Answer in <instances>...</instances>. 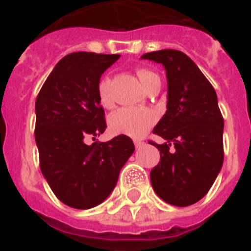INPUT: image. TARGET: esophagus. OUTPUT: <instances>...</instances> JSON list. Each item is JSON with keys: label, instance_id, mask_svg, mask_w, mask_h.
<instances>
[{"label": "esophagus", "instance_id": "34e87169", "mask_svg": "<svg viewBox=\"0 0 251 251\" xmlns=\"http://www.w3.org/2000/svg\"><path fill=\"white\" fill-rule=\"evenodd\" d=\"M134 145H135V149L139 150V149H142L143 146H145V142H142V141H134Z\"/></svg>", "mask_w": 251, "mask_h": 251}]
</instances>
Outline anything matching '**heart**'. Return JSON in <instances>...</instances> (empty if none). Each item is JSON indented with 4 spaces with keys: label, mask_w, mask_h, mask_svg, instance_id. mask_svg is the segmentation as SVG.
<instances>
[{
    "label": "heart",
    "mask_w": 251,
    "mask_h": 251,
    "mask_svg": "<svg viewBox=\"0 0 251 251\" xmlns=\"http://www.w3.org/2000/svg\"><path fill=\"white\" fill-rule=\"evenodd\" d=\"M137 75L142 86L146 87L149 82L156 78V74L146 69H139ZM98 96L100 104L105 108L112 106V98L109 92V78H102L98 87ZM155 113L145 108H121L109 117V130L117 135H127L131 138H142L150 127L155 124Z\"/></svg>",
    "instance_id": "1"
}]
</instances>
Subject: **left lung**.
Wrapping results in <instances>:
<instances>
[{"instance_id": "8db88e82", "label": "left lung", "mask_w": 251, "mask_h": 251, "mask_svg": "<svg viewBox=\"0 0 251 251\" xmlns=\"http://www.w3.org/2000/svg\"><path fill=\"white\" fill-rule=\"evenodd\" d=\"M142 60L161 64L168 83L167 112L153 133L160 161L150 173L153 191L177 207L194 204L208 193L223 167V130L214 87L190 57L175 49L146 53Z\"/></svg>"}]
</instances>
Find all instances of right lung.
<instances>
[{
    "label": "right lung",
    "mask_w": 251,
    "mask_h": 251,
    "mask_svg": "<svg viewBox=\"0 0 251 251\" xmlns=\"http://www.w3.org/2000/svg\"><path fill=\"white\" fill-rule=\"evenodd\" d=\"M118 58L120 54L91 52L68 54L37 95L35 141L41 173L57 198L73 208L88 210L104 202L135 150L127 135L84 143L88 135L105 131L98 87L102 73Z\"/></svg>",
    "instance_id": "add662e5"
}]
</instances>
